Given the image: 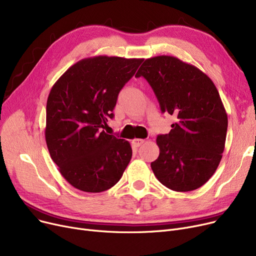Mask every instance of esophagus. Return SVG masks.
Returning <instances> with one entry per match:
<instances>
[{"mask_svg": "<svg viewBox=\"0 0 256 256\" xmlns=\"http://www.w3.org/2000/svg\"><path fill=\"white\" fill-rule=\"evenodd\" d=\"M144 143V140L143 139H134V140H132V144L135 146V147H139V146H141L142 144Z\"/></svg>", "mask_w": 256, "mask_h": 256, "instance_id": "esophagus-1", "label": "esophagus"}]
</instances>
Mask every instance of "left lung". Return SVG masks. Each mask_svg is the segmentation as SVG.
<instances>
[{
	"mask_svg": "<svg viewBox=\"0 0 256 256\" xmlns=\"http://www.w3.org/2000/svg\"><path fill=\"white\" fill-rule=\"evenodd\" d=\"M136 76L152 86L160 111L176 117L158 135V158L150 164L158 182L176 192L204 186L217 170L225 147L227 114L212 80L176 57L146 59Z\"/></svg>",
	"mask_w": 256,
	"mask_h": 256,
	"instance_id": "obj_1",
	"label": "left lung"
}]
</instances>
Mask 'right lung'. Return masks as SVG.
<instances>
[{"label":"right lung","mask_w":256,"mask_h":256,"mask_svg":"<svg viewBox=\"0 0 256 256\" xmlns=\"http://www.w3.org/2000/svg\"><path fill=\"white\" fill-rule=\"evenodd\" d=\"M143 59L98 56L70 66L46 102V141L62 176L76 189L100 193L116 184L132 158L130 144L102 130L120 90Z\"/></svg>","instance_id":"obj_1"}]
</instances>
